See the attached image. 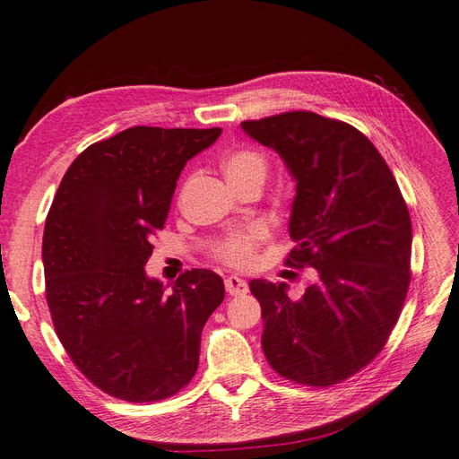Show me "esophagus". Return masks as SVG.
Returning <instances> with one entry per match:
<instances>
[{"label":"esophagus","mask_w":459,"mask_h":459,"mask_svg":"<svg viewBox=\"0 0 459 459\" xmlns=\"http://www.w3.org/2000/svg\"><path fill=\"white\" fill-rule=\"evenodd\" d=\"M224 284H226V290L231 294V296H237V294H245L247 292V281H243L241 277H237V275H230V277H226V281H224Z\"/></svg>","instance_id":"esophagus-1"}]
</instances>
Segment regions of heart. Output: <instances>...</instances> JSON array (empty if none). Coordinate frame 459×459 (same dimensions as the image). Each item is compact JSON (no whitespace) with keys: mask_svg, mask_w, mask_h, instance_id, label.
Listing matches in <instances>:
<instances>
[{"mask_svg":"<svg viewBox=\"0 0 459 459\" xmlns=\"http://www.w3.org/2000/svg\"><path fill=\"white\" fill-rule=\"evenodd\" d=\"M220 165H222L224 175L235 189H241L245 186L262 187L267 172H270V160L260 150L250 146L230 150L224 153ZM267 237H270V231L264 224L245 226L222 237L214 245L212 256L226 265L245 270V267H250L256 262L258 248L264 241H267Z\"/></svg>","mask_w":459,"mask_h":459,"instance_id":"heart-1","label":"heart"}]
</instances>
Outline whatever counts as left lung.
<instances>
[{"instance_id": "left-lung-1", "label": "left lung", "mask_w": 459, "mask_h": 459, "mask_svg": "<svg viewBox=\"0 0 459 459\" xmlns=\"http://www.w3.org/2000/svg\"><path fill=\"white\" fill-rule=\"evenodd\" d=\"M273 148L296 180L289 267L317 279L292 299L287 284L252 279L264 355L299 385L330 387L384 350L410 284L412 222L382 153L353 125L313 112L241 123Z\"/></svg>"}]
</instances>
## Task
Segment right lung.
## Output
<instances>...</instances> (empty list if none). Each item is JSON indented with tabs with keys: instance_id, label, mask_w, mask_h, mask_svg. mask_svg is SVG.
I'll use <instances>...</instances> for the list:
<instances>
[{
	"instance_id": "obj_1",
	"label": "right lung",
	"mask_w": 459,
	"mask_h": 459,
	"mask_svg": "<svg viewBox=\"0 0 459 459\" xmlns=\"http://www.w3.org/2000/svg\"><path fill=\"white\" fill-rule=\"evenodd\" d=\"M222 129L131 127L94 142L62 178L45 220V298L87 380L129 403L163 401L197 372L201 330L224 302L211 270L167 292L144 265L187 160Z\"/></svg>"
}]
</instances>
